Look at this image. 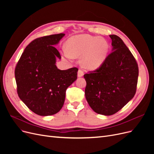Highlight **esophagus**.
Segmentation results:
<instances>
[{
  "mask_svg": "<svg viewBox=\"0 0 154 154\" xmlns=\"http://www.w3.org/2000/svg\"><path fill=\"white\" fill-rule=\"evenodd\" d=\"M83 74H84V73H83V71H82L81 69H79L78 72V77H82V76H83Z\"/></svg>",
  "mask_w": 154,
  "mask_h": 154,
  "instance_id": "34e87169",
  "label": "esophagus"
}]
</instances>
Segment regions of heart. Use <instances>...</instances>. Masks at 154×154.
I'll return each mask as SVG.
<instances>
[{
    "instance_id": "obj_1",
    "label": "heart",
    "mask_w": 154,
    "mask_h": 154,
    "mask_svg": "<svg viewBox=\"0 0 154 154\" xmlns=\"http://www.w3.org/2000/svg\"><path fill=\"white\" fill-rule=\"evenodd\" d=\"M109 45L101 38L89 35H79L71 37L67 42L65 55L68 58L82 57L83 67L94 70L100 67L108 55Z\"/></svg>"
}]
</instances>
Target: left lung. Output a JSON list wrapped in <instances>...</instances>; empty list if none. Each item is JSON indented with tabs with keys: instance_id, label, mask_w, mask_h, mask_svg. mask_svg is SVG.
Instances as JSON below:
<instances>
[{
	"instance_id": "8db88e82",
	"label": "left lung",
	"mask_w": 154,
	"mask_h": 154,
	"mask_svg": "<svg viewBox=\"0 0 154 154\" xmlns=\"http://www.w3.org/2000/svg\"><path fill=\"white\" fill-rule=\"evenodd\" d=\"M110 37L112 53L98 69L84 74L88 103L104 116L118 112L133 98L139 75L136 60L123 41L117 35Z\"/></svg>"
}]
</instances>
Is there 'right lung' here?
I'll list each match as a JSON object with an SVG mask.
<instances>
[{
	"label": "right lung",
	"mask_w": 154,
	"mask_h": 154,
	"mask_svg": "<svg viewBox=\"0 0 154 154\" xmlns=\"http://www.w3.org/2000/svg\"><path fill=\"white\" fill-rule=\"evenodd\" d=\"M65 34L36 38L27 46L15 70L17 93L34 113L47 116L57 114L63 105L66 92L77 79L78 69L60 70L57 58H61L54 45Z\"/></svg>",
	"instance_id": "obj_1"
}]
</instances>
